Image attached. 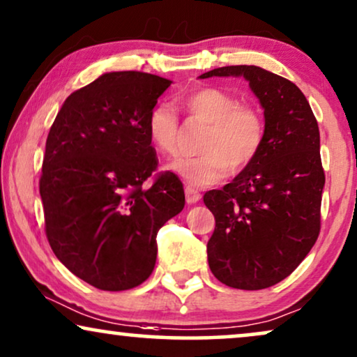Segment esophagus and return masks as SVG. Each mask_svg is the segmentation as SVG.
I'll return each mask as SVG.
<instances>
[{
	"mask_svg": "<svg viewBox=\"0 0 357 357\" xmlns=\"http://www.w3.org/2000/svg\"><path fill=\"white\" fill-rule=\"evenodd\" d=\"M184 192H186V202L188 204H194V202H197L199 199H201V192L196 191V189L191 188V186H188L186 189H184Z\"/></svg>",
	"mask_w": 357,
	"mask_h": 357,
	"instance_id": "esophagus-1",
	"label": "esophagus"
}]
</instances>
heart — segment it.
<instances>
[{
	"mask_svg": "<svg viewBox=\"0 0 357 357\" xmlns=\"http://www.w3.org/2000/svg\"><path fill=\"white\" fill-rule=\"evenodd\" d=\"M181 106L194 119L207 122L197 156L174 160L169 169L191 186L206 188L220 183L230 168L241 173L258 158L264 144L266 126L258 109L241 104L235 94L218 88H196L179 98ZM153 149L163 156H174L179 149L181 126L168 102L150 109L145 122Z\"/></svg>",
	"mask_w": 357,
	"mask_h": 357,
	"instance_id": "1",
	"label": "heart"
}]
</instances>
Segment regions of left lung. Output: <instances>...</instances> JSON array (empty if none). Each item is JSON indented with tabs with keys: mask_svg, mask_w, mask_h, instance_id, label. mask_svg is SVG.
Wrapping results in <instances>:
<instances>
[{
	"mask_svg": "<svg viewBox=\"0 0 357 357\" xmlns=\"http://www.w3.org/2000/svg\"><path fill=\"white\" fill-rule=\"evenodd\" d=\"M243 76L264 109L258 158L222 189L204 194L215 217L207 243L212 274L228 287L259 291L281 282L315 245L325 171L320 130L307 98L255 65L222 66L201 78Z\"/></svg>",
	"mask_w": 357,
	"mask_h": 357,
	"instance_id": "obj_1",
	"label": "left lung"
}]
</instances>
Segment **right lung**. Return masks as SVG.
I'll return each instance as SVG.
<instances>
[{"label":"right lung","instance_id":"1","mask_svg":"<svg viewBox=\"0 0 357 357\" xmlns=\"http://www.w3.org/2000/svg\"><path fill=\"white\" fill-rule=\"evenodd\" d=\"M169 84L144 71L99 76L65 99L47 135L39 181L47 240L76 278L101 291L150 278L156 234L184 207L178 176L151 177L158 158L145 122Z\"/></svg>","mask_w":357,"mask_h":357}]
</instances>
